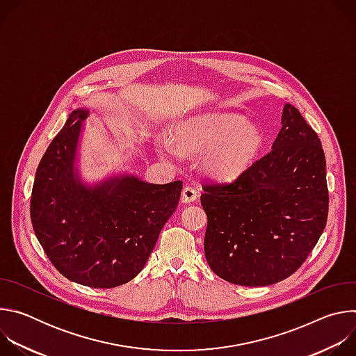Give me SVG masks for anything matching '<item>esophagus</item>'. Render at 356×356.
Masks as SVG:
<instances>
[{
	"mask_svg": "<svg viewBox=\"0 0 356 356\" xmlns=\"http://www.w3.org/2000/svg\"><path fill=\"white\" fill-rule=\"evenodd\" d=\"M181 200L183 202H193L197 200V191L195 188L190 187V186H186L181 191Z\"/></svg>",
	"mask_w": 356,
	"mask_h": 356,
	"instance_id": "esophagus-1",
	"label": "esophagus"
}]
</instances>
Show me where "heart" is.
Wrapping results in <instances>:
<instances>
[{
    "instance_id": "b5f03b06",
    "label": "heart",
    "mask_w": 356,
    "mask_h": 356,
    "mask_svg": "<svg viewBox=\"0 0 356 356\" xmlns=\"http://www.w3.org/2000/svg\"><path fill=\"white\" fill-rule=\"evenodd\" d=\"M262 129L236 114H209L187 120L177 127L176 143L188 154L206 155V172L218 180H232L242 175L259 155L264 146ZM161 155L179 161L180 152L165 142Z\"/></svg>"
}]
</instances>
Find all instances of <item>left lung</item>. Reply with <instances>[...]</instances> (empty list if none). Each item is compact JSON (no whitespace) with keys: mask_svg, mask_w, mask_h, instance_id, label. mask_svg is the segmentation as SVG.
<instances>
[{"mask_svg":"<svg viewBox=\"0 0 356 356\" xmlns=\"http://www.w3.org/2000/svg\"><path fill=\"white\" fill-rule=\"evenodd\" d=\"M202 190L206 259L217 276L234 284L269 286L291 276L327 224L324 150L290 104L270 152L235 180Z\"/></svg>","mask_w":356,"mask_h":356,"instance_id":"8db88e82","label":"left lung"}]
</instances>
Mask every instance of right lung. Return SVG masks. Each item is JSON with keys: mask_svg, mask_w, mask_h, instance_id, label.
<instances>
[{"mask_svg": "<svg viewBox=\"0 0 356 356\" xmlns=\"http://www.w3.org/2000/svg\"><path fill=\"white\" fill-rule=\"evenodd\" d=\"M87 110H74L42 156L32 187L31 221L52 265L69 280L111 289L147 262L175 213L183 181L152 184L129 175L86 186L76 173Z\"/></svg>", "mask_w": 356, "mask_h": 356, "instance_id": "right-lung-1", "label": "right lung"}]
</instances>
